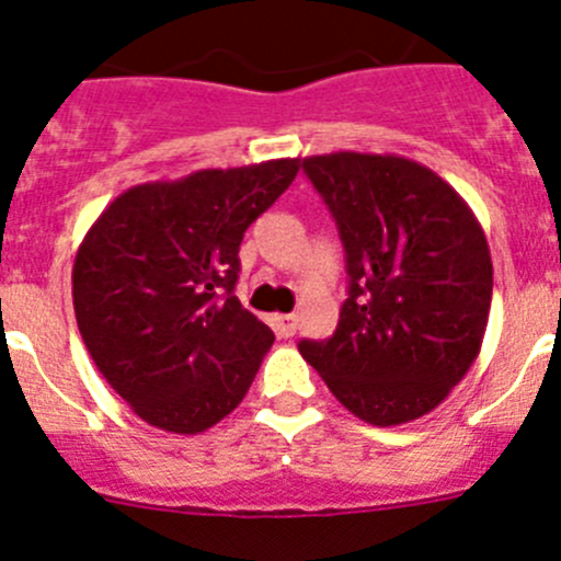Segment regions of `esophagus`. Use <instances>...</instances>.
Here are the masks:
<instances>
[{"instance_id":"34e87169","label":"esophagus","mask_w":561,"mask_h":561,"mask_svg":"<svg viewBox=\"0 0 561 561\" xmlns=\"http://www.w3.org/2000/svg\"><path fill=\"white\" fill-rule=\"evenodd\" d=\"M272 323H275V331L280 336H291L297 331V317L295 314H277Z\"/></svg>"}]
</instances>
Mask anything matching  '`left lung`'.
I'll use <instances>...</instances> for the list:
<instances>
[{
	"label": "left lung",
	"instance_id": "obj_1",
	"mask_svg": "<svg viewBox=\"0 0 561 561\" xmlns=\"http://www.w3.org/2000/svg\"><path fill=\"white\" fill-rule=\"evenodd\" d=\"M345 247L348 297L329 340L297 348L356 419L396 427L472 368L492 306L483 227L438 173L393 153L306 157Z\"/></svg>",
	"mask_w": 561,
	"mask_h": 561
}]
</instances>
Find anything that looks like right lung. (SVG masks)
Returning <instances> with one entry per match:
<instances>
[{"label":"right lung","mask_w":561,"mask_h":561,"mask_svg":"<svg viewBox=\"0 0 561 561\" xmlns=\"http://www.w3.org/2000/svg\"><path fill=\"white\" fill-rule=\"evenodd\" d=\"M297 171L270 160L146 182L89 227L72 266L78 331L151 427L205 433L250 390L275 334L232 295L238 247Z\"/></svg>","instance_id":"add662e5"}]
</instances>
